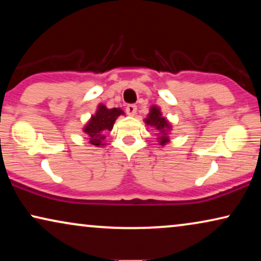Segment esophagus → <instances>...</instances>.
Here are the masks:
<instances>
[{
  "mask_svg": "<svg viewBox=\"0 0 261 261\" xmlns=\"http://www.w3.org/2000/svg\"><path fill=\"white\" fill-rule=\"evenodd\" d=\"M126 112L129 116H134L137 114V106L135 105H128L126 107Z\"/></svg>",
  "mask_w": 261,
  "mask_h": 261,
  "instance_id": "34e87169",
  "label": "esophagus"
}]
</instances>
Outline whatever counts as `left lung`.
<instances>
[{
    "label": "left lung",
    "instance_id": "left-lung-1",
    "mask_svg": "<svg viewBox=\"0 0 261 261\" xmlns=\"http://www.w3.org/2000/svg\"><path fill=\"white\" fill-rule=\"evenodd\" d=\"M145 122L146 124H148V126L151 127L153 126L156 130H158L159 145L164 146L166 145L167 142H170L169 132L171 130V124L169 123V121H167L166 117L163 116V114L160 112L158 107L156 106L151 107L148 115L145 119Z\"/></svg>",
    "mask_w": 261,
    "mask_h": 261
}]
</instances>
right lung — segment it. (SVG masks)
<instances>
[{"instance_id":"right-lung-1","label":"right lung","mask_w":261,"mask_h":261,"mask_svg":"<svg viewBox=\"0 0 261 261\" xmlns=\"http://www.w3.org/2000/svg\"><path fill=\"white\" fill-rule=\"evenodd\" d=\"M121 114L123 115V110L120 108L108 109L105 105H98L97 110L95 115L91 116V119L88 121L83 128L84 133H87L90 137V144L94 146H105V133L113 129L115 120Z\"/></svg>"}]
</instances>
